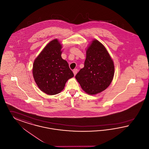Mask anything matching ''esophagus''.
Wrapping results in <instances>:
<instances>
[{
	"instance_id": "1",
	"label": "esophagus",
	"mask_w": 149,
	"mask_h": 149,
	"mask_svg": "<svg viewBox=\"0 0 149 149\" xmlns=\"http://www.w3.org/2000/svg\"><path fill=\"white\" fill-rule=\"evenodd\" d=\"M77 72H78V70H77V69H74L73 70V73H74V75H76V74H77Z\"/></svg>"
}]
</instances>
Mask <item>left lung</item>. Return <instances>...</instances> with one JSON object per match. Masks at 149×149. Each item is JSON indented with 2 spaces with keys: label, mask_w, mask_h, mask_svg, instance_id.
<instances>
[{
  "label": "left lung",
  "mask_w": 149,
  "mask_h": 149,
  "mask_svg": "<svg viewBox=\"0 0 149 149\" xmlns=\"http://www.w3.org/2000/svg\"><path fill=\"white\" fill-rule=\"evenodd\" d=\"M84 67L75 76L82 89L91 95L106 89L114 75L113 61L107 49L94 39L86 50Z\"/></svg>",
  "instance_id": "obj_1"
}]
</instances>
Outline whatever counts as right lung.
<instances>
[{
  "instance_id": "1",
  "label": "right lung",
  "mask_w": 149,
  "mask_h": 149,
  "mask_svg": "<svg viewBox=\"0 0 149 149\" xmlns=\"http://www.w3.org/2000/svg\"><path fill=\"white\" fill-rule=\"evenodd\" d=\"M62 45L58 39L50 41L34 60L33 75L39 89L53 95L64 89L66 81L74 77L68 62L63 59Z\"/></svg>"
}]
</instances>
